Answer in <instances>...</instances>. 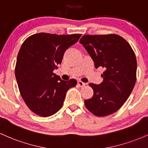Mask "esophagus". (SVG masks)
<instances>
[{"instance_id":"obj_1","label":"esophagus","mask_w":148,"mask_h":148,"mask_svg":"<svg viewBox=\"0 0 148 148\" xmlns=\"http://www.w3.org/2000/svg\"><path fill=\"white\" fill-rule=\"evenodd\" d=\"M77 84L79 85V87H84V86H85L86 84H85V83L82 82V81H77Z\"/></svg>"}]
</instances>
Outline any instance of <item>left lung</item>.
Instances as JSON below:
<instances>
[{
    "label": "left lung",
    "mask_w": 148,
    "mask_h": 148,
    "mask_svg": "<svg viewBox=\"0 0 148 148\" xmlns=\"http://www.w3.org/2000/svg\"><path fill=\"white\" fill-rule=\"evenodd\" d=\"M79 42L92 57L96 69H105L101 84H89L94 95L84 101L86 108L99 117L114 113L127 100L135 85V54L127 41L118 35H85Z\"/></svg>",
    "instance_id": "left-lung-1"
}]
</instances>
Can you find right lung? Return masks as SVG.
<instances>
[{
    "label": "right lung",
    "mask_w": 148,
    "mask_h": 148,
    "mask_svg": "<svg viewBox=\"0 0 148 148\" xmlns=\"http://www.w3.org/2000/svg\"><path fill=\"white\" fill-rule=\"evenodd\" d=\"M80 36L40 33L23 42L16 59L15 77L25 103L34 113L42 117L55 114L62 107L67 91L77 84L75 79L62 80L54 71L61 64L66 49Z\"/></svg>",
    "instance_id": "right-lung-1"
}]
</instances>
